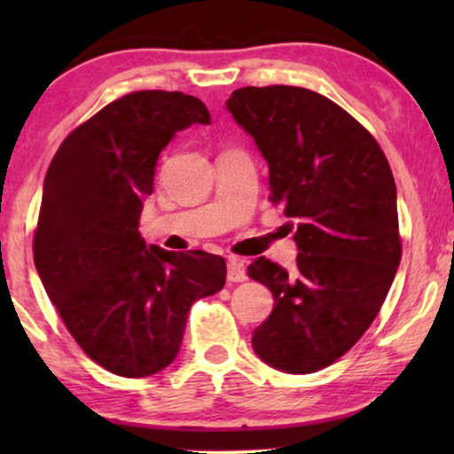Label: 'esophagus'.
<instances>
[{
    "mask_svg": "<svg viewBox=\"0 0 454 454\" xmlns=\"http://www.w3.org/2000/svg\"><path fill=\"white\" fill-rule=\"evenodd\" d=\"M246 266L238 258H229L227 262V281L229 283H241L246 281Z\"/></svg>",
    "mask_w": 454,
    "mask_h": 454,
    "instance_id": "1",
    "label": "esophagus"
}]
</instances>
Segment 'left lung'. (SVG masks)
<instances>
[{
	"instance_id": "1",
	"label": "left lung",
	"mask_w": 454,
	"mask_h": 454,
	"mask_svg": "<svg viewBox=\"0 0 454 454\" xmlns=\"http://www.w3.org/2000/svg\"><path fill=\"white\" fill-rule=\"evenodd\" d=\"M225 105L269 163L270 202L297 223L294 272L264 256L247 266L275 297L252 347L272 368L312 374L357 343L393 285L401 262L393 171L374 136L314 90L246 86Z\"/></svg>"
}]
</instances>
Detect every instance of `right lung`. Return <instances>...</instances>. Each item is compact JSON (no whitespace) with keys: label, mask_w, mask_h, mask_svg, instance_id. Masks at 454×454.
<instances>
[{"label":"right lung","mask_w":454,"mask_h":454,"mask_svg":"<svg viewBox=\"0 0 454 454\" xmlns=\"http://www.w3.org/2000/svg\"><path fill=\"white\" fill-rule=\"evenodd\" d=\"M210 123L200 98L138 90L78 126L43 184L33 252L49 300L92 362L145 378L177 357L192 303L225 285V260L146 247L138 221L179 129Z\"/></svg>","instance_id":"1"}]
</instances>
